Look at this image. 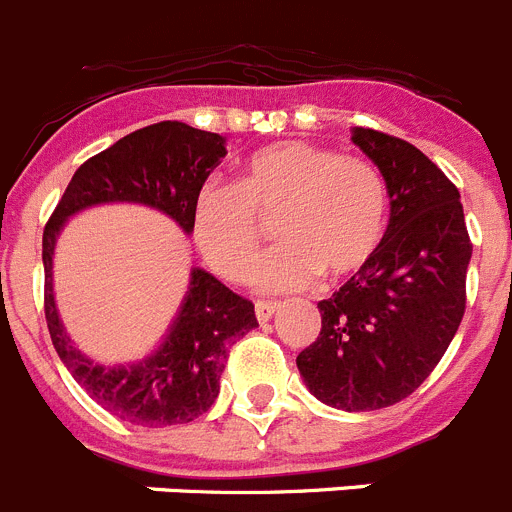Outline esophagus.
<instances>
[{"label": "esophagus", "mask_w": 512, "mask_h": 512, "mask_svg": "<svg viewBox=\"0 0 512 512\" xmlns=\"http://www.w3.org/2000/svg\"><path fill=\"white\" fill-rule=\"evenodd\" d=\"M279 307H282L279 302H256V318H259V323H266V320L274 318Z\"/></svg>", "instance_id": "obj_1"}]
</instances>
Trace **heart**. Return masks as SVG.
<instances>
[{"mask_svg": "<svg viewBox=\"0 0 512 512\" xmlns=\"http://www.w3.org/2000/svg\"><path fill=\"white\" fill-rule=\"evenodd\" d=\"M277 223L282 248L256 271L264 292L354 277L379 251L387 228V189L377 166L333 148L284 140L243 161L235 187L207 182L192 205L202 259L228 282L251 277L261 256V225Z\"/></svg>", "mask_w": 512, "mask_h": 512, "instance_id": "b5f03b06", "label": "heart"}]
</instances>
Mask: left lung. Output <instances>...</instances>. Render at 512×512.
<instances>
[{
  "mask_svg": "<svg viewBox=\"0 0 512 512\" xmlns=\"http://www.w3.org/2000/svg\"><path fill=\"white\" fill-rule=\"evenodd\" d=\"M351 140L390 194L379 251L318 302V341L297 356L307 390L346 413L390 408L436 369L467 307L472 259L459 189L413 143L369 128Z\"/></svg>",
  "mask_w": 512,
  "mask_h": 512,
  "instance_id": "left-lung-1",
  "label": "left lung"
}]
</instances>
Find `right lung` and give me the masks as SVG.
Here are the masks:
<instances>
[{
    "label": "right lung",
    "instance_id": "obj_1",
    "mask_svg": "<svg viewBox=\"0 0 512 512\" xmlns=\"http://www.w3.org/2000/svg\"><path fill=\"white\" fill-rule=\"evenodd\" d=\"M225 138L184 122H156L125 135L76 169L43 230L45 323L71 377L97 405L146 428L200 418L220 392L230 346L259 328L246 297L192 269L189 287L161 346L133 364L104 366L71 343L53 295V251L63 225L76 212L112 202H133L164 212L192 233L194 194L225 158Z\"/></svg>",
    "mask_w": 512,
    "mask_h": 512
}]
</instances>
